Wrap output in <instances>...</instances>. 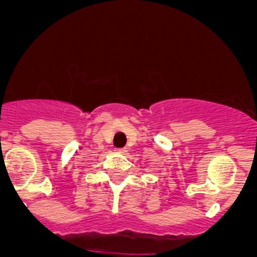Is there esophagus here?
Masks as SVG:
<instances>
[{"instance_id": "obj_1", "label": "esophagus", "mask_w": 257, "mask_h": 257, "mask_svg": "<svg viewBox=\"0 0 257 257\" xmlns=\"http://www.w3.org/2000/svg\"><path fill=\"white\" fill-rule=\"evenodd\" d=\"M115 153H118V154H125L126 149H124V148H121V149H115Z\"/></svg>"}]
</instances>
